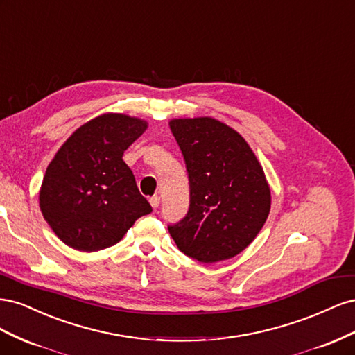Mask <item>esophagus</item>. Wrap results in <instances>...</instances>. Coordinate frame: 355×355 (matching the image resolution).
<instances>
[{"instance_id":"obj_1","label":"esophagus","mask_w":355,"mask_h":355,"mask_svg":"<svg viewBox=\"0 0 355 355\" xmlns=\"http://www.w3.org/2000/svg\"><path fill=\"white\" fill-rule=\"evenodd\" d=\"M149 204H151L153 209H157L159 206V197L158 196H153L151 198H149Z\"/></svg>"}]
</instances>
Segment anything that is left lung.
<instances>
[{"mask_svg":"<svg viewBox=\"0 0 355 355\" xmlns=\"http://www.w3.org/2000/svg\"><path fill=\"white\" fill-rule=\"evenodd\" d=\"M189 178V210L168 225L182 253L201 263L230 259L249 245L270 214L271 192L244 139L213 118L170 121Z\"/></svg>","mask_w":355,"mask_h":355,"instance_id":"obj_1","label":"left lung"}]
</instances>
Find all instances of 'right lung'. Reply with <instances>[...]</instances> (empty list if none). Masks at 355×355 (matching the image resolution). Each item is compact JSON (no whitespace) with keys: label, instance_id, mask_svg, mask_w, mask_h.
Masks as SVG:
<instances>
[{"label":"right lung","instance_id":"obj_1","mask_svg":"<svg viewBox=\"0 0 355 355\" xmlns=\"http://www.w3.org/2000/svg\"><path fill=\"white\" fill-rule=\"evenodd\" d=\"M146 123L105 114L75 130L51 159L40 191L42 216L67 245L98 252L153 211L123 154Z\"/></svg>","mask_w":355,"mask_h":355}]
</instances>
